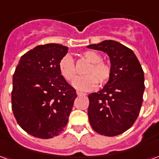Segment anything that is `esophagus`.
<instances>
[{
    "label": "esophagus",
    "mask_w": 159,
    "mask_h": 159,
    "mask_svg": "<svg viewBox=\"0 0 159 159\" xmlns=\"http://www.w3.org/2000/svg\"><path fill=\"white\" fill-rule=\"evenodd\" d=\"M76 93H77V95H78V96H85V95H86V93H82V92H79V91H77Z\"/></svg>",
    "instance_id": "esophagus-1"
}]
</instances>
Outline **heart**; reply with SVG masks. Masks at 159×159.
Returning a JSON list of instances; mask_svg holds the SVG:
<instances>
[{
	"label": "heart",
	"instance_id": "obj_1",
	"mask_svg": "<svg viewBox=\"0 0 159 159\" xmlns=\"http://www.w3.org/2000/svg\"><path fill=\"white\" fill-rule=\"evenodd\" d=\"M82 56L90 64L83 72L85 76L77 78L73 83V87L80 91H89L94 89L98 83L100 85L106 84L111 75L110 64L101 60V55L94 51H86L83 52ZM59 68L61 75L68 82H73L76 78L77 71L75 63L69 54L60 59Z\"/></svg>",
	"mask_w": 159,
	"mask_h": 159
}]
</instances>
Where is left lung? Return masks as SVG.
Here are the masks:
<instances>
[{"instance_id":"left-lung-1","label":"left lung","mask_w":159,"mask_h":159,"mask_svg":"<svg viewBox=\"0 0 159 159\" xmlns=\"http://www.w3.org/2000/svg\"><path fill=\"white\" fill-rule=\"evenodd\" d=\"M89 48L107 52L111 75L103 89L89 95V119L93 129L116 136L136 121L143 101L144 72L134 52L119 42L106 40Z\"/></svg>"}]
</instances>
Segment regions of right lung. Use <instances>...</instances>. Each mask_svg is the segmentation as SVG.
Segmentation results:
<instances>
[{
    "mask_svg": "<svg viewBox=\"0 0 159 159\" xmlns=\"http://www.w3.org/2000/svg\"><path fill=\"white\" fill-rule=\"evenodd\" d=\"M67 52V47L55 43L37 46L16 67L12 110L19 126L32 136H57L68 123L77 95L59 71V61Z\"/></svg>",
    "mask_w": 159,
    "mask_h": 159,
    "instance_id": "right-lung-1",
    "label": "right lung"
}]
</instances>
